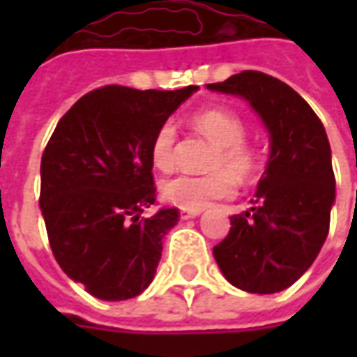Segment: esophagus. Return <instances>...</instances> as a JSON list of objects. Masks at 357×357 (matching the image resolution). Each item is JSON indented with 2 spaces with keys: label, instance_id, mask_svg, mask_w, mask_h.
I'll return each instance as SVG.
<instances>
[{
  "label": "esophagus",
  "instance_id": "34e87169",
  "mask_svg": "<svg viewBox=\"0 0 357 357\" xmlns=\"http://www.w3.org/2000/svg\"><path fill=\"white\" fill-rule=\"evenodd\" d=\"M197 216H201V210H181V212H179V218H181V220H191V218Z\"/></svg>",
  "mask_w": 357,
  "mask_h": 357
}]
</instances>
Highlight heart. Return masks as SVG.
Wrapping results in <instances>:
<instances>
[{"label":"heart","instance_id":"heart-1","mask_svg":"<svg viewBox=\"0 0 357 357\" xmlns=\"http://www.w3.org/2000/svg\"><path fill=\"white\" fill-rule=\"evenodd\" d=\"M195 128L208 137L216 147L210 168L216 172L206 176H176L160 187L164 201L181 210H204L212 202L235 193V178L247 179L256 170V153L245 143L247 124L229 109L201 110L193 116ZM178 128L172 120L158 126L151 141V160L160 172L176 166Z\"/></svg>","mask_w":357,"mask_h":357}]
</instances>
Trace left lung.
<instances>
[{"mask_svg": "<svg viewBox=\"0 0 357 357\" xmlns=\"http://www.w3.org/2000/svg\"><path fill=\"white\" fill-rule=\"evenodd\" d=\"M206 88L245 99L269 135L252 208L231 216L227 237L214 247L218 268L241 291H284L314 264L329 233L335 174L325 128L291 86L268 74L243 70Z\"/></svg>", "mask_w": 357, "mask_h": 357, "instance_id": "8db88e82", "label": "left lung"}]
</instances>
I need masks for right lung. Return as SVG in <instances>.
Here are the masks:
<instances>
[{
    "mask_svg": "<svg viewBox=\"0 0 357 357\" xmlns=\"http://www.w3.org/2000/svg\"><path fill=\"white\" fill-rule=\"evenodd\" d=\"M197 89H95L59 120L43 151L40 208L51 250L95 298H133L155 279L179 212L141 218L156 199L151 141Z\"/></svg>",
    "mask_w": 357,
    "mask_h": 357,
    "instance_id": "add662e5",
    "label": "right lung"
}]
</instances>
